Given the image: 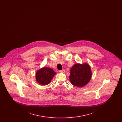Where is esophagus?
I'll return each mask as SVG.
<instances>
[{
    "label": "esophagus",
    "instance_id": "1",
    "mask_svg": "<svg viewBox=\"0 0 122 122\" xmlns=\"http://www.w3.org/2000/svg\"><path fill=\"white\" fill-rule=\"evenodd\" d=\"M59 72H60V73H65V70H61L59 71Z\"/></svg>",
    "mask_w": 122,
    "mask_h": 122
}]
</instances>
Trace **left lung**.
I'll list each match as a JSON object with an SVG mask.
<instances>
[{
  "mask_svg": "<svg viewBox=\"0 0 122 122\" xmlns=\"http://www.w3.org/2000/svg\"><path fill=\"white\" fill-rule=\"evenodd\" d=\"M92 76V70L88 64H76L70 69L69 79L73 85L82 87L86 85L90 81Z\"/></svg>",
  "mask_w": 122,
  "mask_h": 122,
  "instance_id": "obj_1",
  "label": "left lung"
}]
</instances>
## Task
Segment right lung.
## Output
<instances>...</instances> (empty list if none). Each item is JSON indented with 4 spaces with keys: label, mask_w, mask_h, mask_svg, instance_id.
<instances>
[{
    "label": "right lung",
    "mask_w": 122,
    "mask_h": 122,
    "mask_svg": "<svg viewBox=\"0 0 122 122\" xmlns=\"http://www.w3.org/2000/svg\"><path fill=\"white\" fill-rule=\"evenodd\" d=\"M56 74L54 70L48 67H43L37 71L36 74V80L39 84L45 86L49 84Z\"/></svg>",
    "instance_id": "add662e5"
}]
</instances>
